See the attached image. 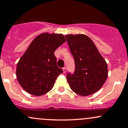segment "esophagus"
Wrapping results in <instances>:
<instances>
[{"mask_svg": "<svg viewBox=\"0 0 128 128\" xmlns=\"http://www.w3.org/2000/svg\"><path fill=\"white\" fill-rule=\"evenodd\" d=\"M62 70H63V72H64V73L65 74L66 72V68H62Z\"/></svg>", "mask_w": 128, "mask_h": 128, "instance_id": "obj_1", "label": "esophagus"}]
</instances>
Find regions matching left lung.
I'll list each match as a JSON object with an SVG mask.
<instances>
[{
    "instance_id": "left-lung-1",
    "label": "left lung",
    "mask_w": 128,
    "mask_h": 128,
    "mask_svg": "<svg viewBox=\"0 0 128 128\" xmlns=\"http://www.w3.org/2000/svg\"><path fill=\"white\" fill-rule=\"evenodd\" d=\"M75 60L74 74L67 80L75 93L86 96L99 91L108 76V68L92 40L84 34L65 36Z\"/></svg>"
}]
</instances>
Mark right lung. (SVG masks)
Returning <instances> with one entry per match:
<instances>
[{
    "instance_id": "add662e5",
    "label": "right lung",
    "mask_w": 128,
    "mask_h": 128,
    "mask_svg": "<svg viewBox=\"0 0 128 128\" xmlns=\"http://www.w3.org/2000/svg\"><path fill=\"white\" fill-rule=\"evenodd\" d=\"M66 41L61 34L43 33L34 38L17 64V80L26 92L44 95L53 88L63 72L56 63L54 51Z\"/></svg>"
}]
</instances>
